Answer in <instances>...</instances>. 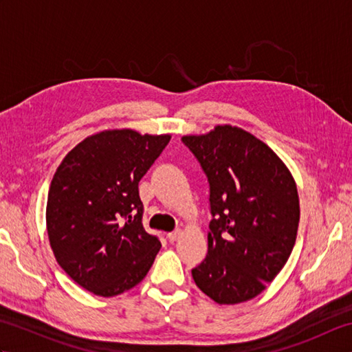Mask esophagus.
Returning <instances> with one entry per match:
<instances>
[{
    "instance_id": "1",
    "label": "esophagus",
    "mask_w": 352,
    "mask_h": 352,
    "mask_svg": "<svg viewBox=\"0 0 352 352\" xmlns=\"http://www.w3.org/2000/svg\"><path fill=\"white\" fill-rule=\"evenodd\" d=\"M183 233H182V230H174V231H170V233L168 234V239H169V242H175V241H178V239H180V236H182Z\"/></svg>"
}]
</instances>
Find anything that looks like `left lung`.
Returning a JSON list of instances; mask_svg holds the SVG:
<instances>
[{
  "instance_id": "8db88e82",
  "label": "left lung",
  "mask_w": 352,
  "mask_h": 352,
  "mask_svg": "<svg viewBox=\"0 0 352 352\" xmlns=\"http://www.w3.org/2000/svg\"><path fill=\"white\" fill-rule=\"evenodd\" d=\"M183 144L208 182V250L192 269L197 286L218 304L252 300L286 265L296 241L300 199L289 169L252 134L218 125Z\"/></svg>"
}]
</instances>
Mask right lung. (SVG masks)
Instances as JSON below:
<instances>
[{
	"mask_svg": "<svg viewBox=\"0 0 352 352\" xmlns=\"http://www.w3.org/2000/svg\"><path fill=\"white\" fill-rule=\"evenodd\" d=\"M169 140V134L101 131L57 168L47 230L57 263L78 286L115 296L145 278L162 243L142 226L138 186Z\"/></svg>",
	"mask_w": 352,
	"mask_h": 352,
	"instance_id": "right-lung-1",
	"label": "right lung"
}]
</instances>
